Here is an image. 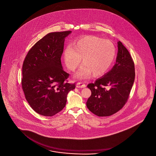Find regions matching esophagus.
<instances>
[{"instance_id": "esophagus-1", "label": "esophagus", "mask_w": 156, "mask_h": 156, "mask_svg": "<svg viewBox=\"0 0 156 156\" xmlns=\"http://www.w3.org/2000/svg\"><path fill=\"white\" fill-rule=\"evenodd\" d=\"M76 87H79V88H82V87H86V85L82 82H79L76 83Z\"/></svg>"}]
</instances>
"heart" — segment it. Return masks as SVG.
<instances>
[{"label":"heart","mask_w":156,"mask_h":156,"mask_svg":"<svg viewBox=\"0 0 156 156\" xmlns=\"http://www.w3.org/2000/svg\"><path fill=\"white\" fill-rule=\"evenodd\" d=\"M116 55L112 42L101 37L87 35L76 39L72 47L64 53V61L69 71H74L82 60V67L77 73L80 78L104 75L110 69Z\"/></svg>","instance_id":"b5f03b06"}]
</instances>
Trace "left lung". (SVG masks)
Listing matches in <instances>:
<instances>
[{"instance_id":"left-lung-1","label":"left lung","mask_w":156,"mask_h":156,"mask_svg":"<svg viewBox=\"0 0 156 156\" xmlns=\"http://www.w3.org/2000/svg\"><path fill=\"white\" fill-rule=\"evenodd\" d=\"M135 76V64L129 52L118 42L116 63L112 69L94 83L87 85L92 92L87 108L99 117L118 112L126 103Z\"/></svg>"}]
</instances>
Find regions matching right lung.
I'll return each instance as SVG.
<instances>
[{
  "label": "right lung",
  "mask_w": 156,
  "mask_h": 156,
  "mask_svg": "<svg viewBox=\"0 0 156 156\" xmlns=\"http://www.w3.org/2000/svg\"><path fill=\"white\" fill-rule=\"evenodd\" d=\"M71 31L48 34L35 44L23 65L21 86L25 99L39 114L51 117L61 112L67 96L75 88L67 81L69 74L62 69L61 57L64 40Z\"/></svg>",
  "instance_id": "right-lung-1"
}]
</instances>
